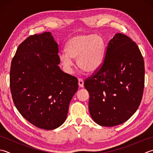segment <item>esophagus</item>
<instances>
[{
    "mask_svg": "<svg viewBox=\"0 0 153 153\" xmlns=\"http://www.w3.org/2000/svg\"><path fill=\"white\" fill-rule=\"evenodd\" d=\"M78 84L80 88H83V87L84 86V85H83V80L82 79L79 78L78 79Z\"/></svg>",
    "mask_w": 153,
    "mask_h": 153,
    "instance_id": "esophagus-1",
    "label": "esophagus"
}]
</instances>
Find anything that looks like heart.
<instances>
[{
  "label": "heart",
  "instance_id": "obj_1",
  "mask_svg": "<svg viewBox=\"0 0 153 153\" xmlns=\"http://www.w3.org/2000/svg\"><path fill=\"white\" fill-rule=\"evenodd\" d=\"M105 47L103 38L98 35L80 34L68 42L66 52L59 54V59L64 70L72 74L74 59H77L79 68L89 74L96 72L102 66Z\"/></svg>",
  "mask_w": 153,
  "mask_h": 153
}]
</instances>
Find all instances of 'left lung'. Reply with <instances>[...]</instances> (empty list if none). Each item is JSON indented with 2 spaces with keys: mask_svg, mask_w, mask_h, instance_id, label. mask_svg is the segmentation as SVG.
<instances>
[{
  "mask_svg": "<svg viewBox=\"0 0 153 153\" xmlns=\"http://www.w3.org/2000/svg\"><path fill=\"white\" fill-rule=\"evenodd\" d=\"M145 85V63L137 44L117 33L109 42L101 68L84 82L89 111L104 127L127 121L139 108Z\"/></svg>",
  "mask_w": 153,
  "mask_h": 153,
  "instance_id": "obj_1",
  "label": "left lung"
}]
</instances>
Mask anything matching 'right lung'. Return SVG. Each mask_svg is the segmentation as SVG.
<instances>
[{"label": "right lung", "instance_id": "add662e5", "mask_svg": "<svg viewBox=\"0 0 153 153\" xmlns=\"http://www.w3.org/2000/svg\"><path fill=\"white\" fill-rule=\"evenodd\" d=\"M58 52L50 32L32 35L19 45L11 63L10 86L15 106L24 118L42 129L64 123L78 89L76 77L58 66Z\"/></svg>", "mask_w": 153, "mask_h": 153}]
</instances>
